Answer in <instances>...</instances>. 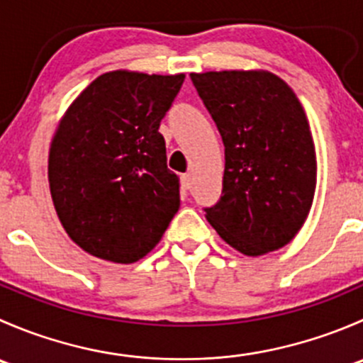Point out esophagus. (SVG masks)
I'll return each mask as SVG.
<instances>
[{"instance_id":"1","label":"esophagus","mask_w":363,"mask_h":363,"mask_svg":"<svg viewBox=\"0 0 363 363\" xmlns=\"http://www.w3.org/2000/svg\"><path fill=\"white\" fill-rule=\"evenodd\" d=\"M181 184H182V189H184V191H189V189L193 188V184H195V179H193L191 174H184L181 177Z\"/></svg>"}]
</instances>
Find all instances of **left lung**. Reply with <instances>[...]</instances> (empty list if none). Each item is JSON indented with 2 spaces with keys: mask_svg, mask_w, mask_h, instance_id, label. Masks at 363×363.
I'll use <instances>...</instances> for the list:
<instances>
[{
  "mask_svg": "<svg viewBox=\"0 0 363 363\" xmlns=\"http://www.w3.org/2000/svg\"><path fill=\"white\" fill-rule=\"evenodd\" d=\"M189 77L225 144L221 199L205 218L242 255L281 250L303 226L316 191V147L302 104L269 69Z\"/></svg>",
  "mask_w": 363,
  "mask_h": 363,
  "instance_id": "8db88e82",
  "label": "left lung"
}]
</instances>
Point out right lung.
<instances>
[{"label": "right lung", "mask_w": 363, "mask_h": 363, "mask_svg": "<svg viewBox=\"0 0 363 363\" xmlns=\"http://www.w3.org/2000/svg\"><path fill=\"white\" fill-rule=\"evenodd\" d=\"M184 77L107 72L60 119L49 149V188L80 250L135 263L158 246L181 205L179 177L167 168L158 130Z\"/></svg>", "instance_id": "obj_1"}]
</instances>
